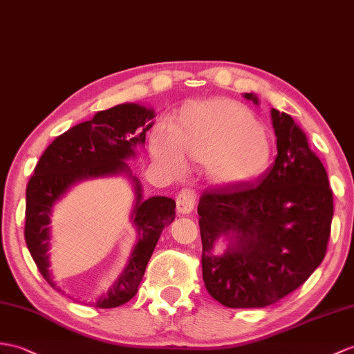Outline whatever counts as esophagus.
Returning <instances> with one entry per match:
<instances>
[{
    "mask_svg": "<svg viewBox=\"0 0 354 354\" xmlns=\"http://www.w3.org/2000/svg\"><path fill=\"white\" fill-rule=\"evenodd\" d=\"M196 197L197 194L193 188H184V190L179 192V194L176 196V207L180 214H188V212L193 211Z\"/></svg>",
    "mask_w": 354,
    "mask_h": 354,
    "instance_id": "obj_1",
    "label": "esophagus"
}]
</instances>
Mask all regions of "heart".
<instances>
[{
  "label": "heart",
  "instance_id": "b5f03b06",
  "mask_svg": "<svg viewBox=\"0 0 354 354\" xmlns=\"http://www.w3.org/2000/svg\"><path fill=\"white\" fill-rule=\"evenodd\" d=\"M153 158L179 171L184 162L207 167L212 183L241 187L259 179L273 160V145L248 106L226 97L183 106L171 131L151 137Z\"/></svg>",
  "mask_w": 354,
  "mask_h": 354
}]
</instances>
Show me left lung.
Masks as SVG:
<instances>
[{
    "label": "left lung",
    "mask_w": 354,
    "mask_h": 354,
    "mask_svg": "<svg viewBox=\"0 0 354 354\" xmlns=\"http://www.w3.org/2000/svg\"><path fill=\"white\" fill-rule=\"evenodd\" d=\"M271 119L273 167L252 185L208 188L197 207L205 288L227 308H264L297 290L323 262L330 238L333 193L323 162L290 114L271 110ZM220 236L234 243L214 255Z\"/></svg>",
    "instance_id": "obj_1"
}]
</instances>
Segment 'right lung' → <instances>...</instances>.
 Returning a JSON list of instances; mask_svg holds the SVG:
<instances>
[{"mask_svg": "<svg viewBox=\"0 0 354 354\" xmlns=\"http://www.w3.org/2000/svg\"><path fill=\"white\" fill-rule=\"evenodd\" d=\"M153 118L152 110L138 104H122L100 111L92 120L78 123L57 137L36 164L35 175L27 185L24 234L40 274L54 288L46 254L53 205L77 180L129 174L123 160L133 157L136 146L145 143L146 131L151 129ZM134 180L137 202L131 218H134L140 238L125 271L113 288L97 300L96 306L102 309L118 308L134 297L164 226L175 220L174 199L155 196L142 201V187L136 178Z\"/></svg>", "mask_w": 354, "mask_h": 354, "instance_id": "right-lung-1", "label": "right lung"}]
</instances>
